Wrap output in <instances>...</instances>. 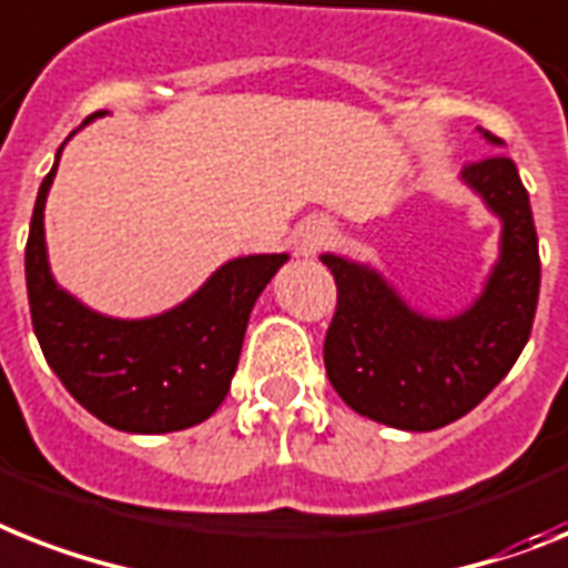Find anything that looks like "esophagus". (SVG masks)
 Here are the masks:
<instances>
[{
    "instance_id": "1",
    "label": "esophagus",
    "mask_w": 568,
    "mask_h": 568,
    "mask_svg": "<svg viewBox=\"0 0 568 568\" xmlns=\"http://www.w3.org/2000/svg\"><path fill=\"white\" fill-rule=\"evenodd\" d=\"M331 241V232L322 226H311V229H304L298 237H295V255H302V257H311L316 255L325 243Z\"/></svg>"
}]
</instances>
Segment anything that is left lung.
<instances>
[{
    "label": "left lung",
    "mask_w": 568,
    "mask_h": 568,
    "mask_svg": "<svg viewBox=\"0 0 568 568\" xmlns=\"http://www.w3.org/2000/svg\"><path fill=\"white\" fill-rule=\"evenodd\" d=\"M479 133L503 144L487 130ZM462 182L499 217L503 234L479 298L458 316H426L374 266L322 255L336 281L327 379L351 409L395 429L429 433L467 415L510 372L531 336L540 252L517 165L496 153L464 168Z\"/></svg>",
    "instance_id": "1"
}]
</instances>
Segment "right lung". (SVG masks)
<instances>
[{
    "label": "right lung",
    "mask_w": 568,
    "mask_h": 568,
    "mask_svg": "<svg viewBox=\"0 0 568 568\" xmlns=\"http://www.w3.org/2000/svg\"><path fill=\"white\" fill-rule=\"evenodd\" d=\"M101 115L104 110L83 124ZM60 150L37 194L26 243L28 304L42 357L65 392L112 429L159 435L203 424L229 395L257 295L290 255L232 257L159 316L112 318L92 311L54 281L45 252L42 211Z\"/></svg>",
    "instance_id": "obj_1"
}]
</instances>
